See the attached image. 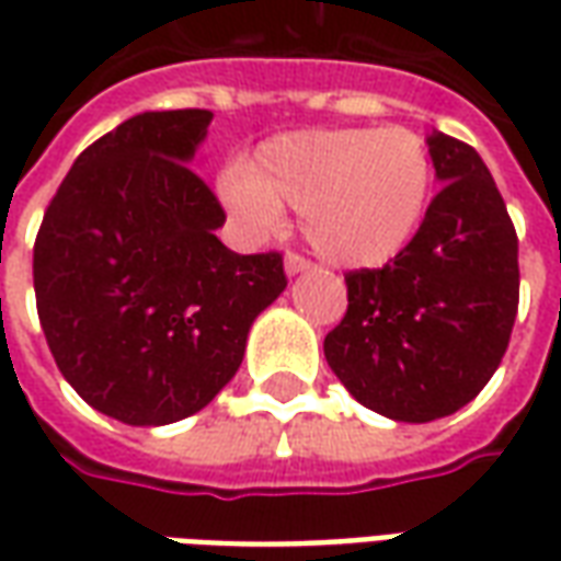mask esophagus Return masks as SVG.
I'll return each instance as SVG.
<instances>
[{"label":"esophagus","instance_id":"obj_1","mask_svg":"<svg viewBox=\"0 0 561 561\" xmlns=\"http://www.w3.org/2000/svg\"><path fill=\"white\" fill-rule=\"evenodd\" d=\"M309 267H312V261L306 255H300V252H288V255H285V273H288V276H297V273H304V270Z\"/></svg>","mask_w":561,"mask_h":561}]
</instances>
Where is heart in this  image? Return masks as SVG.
<instances>
[{
  "mask_svg": "<svg viewBox=\"0 0 561 561\" xmlns=\"http://www.w3.org/2000/svg\"><path fill=\"white\" fill-rule=\"evenodd\" d=\"M433 180V152L412 128H309L264 140L221 173L219 192L252 231L279 228L291 204L328 261L378 267L412 243Z\"/></svg>",
  "mask_w": 561,
  "mask_h": 561,
  "instance_id": "1",
  "label": "heart"
}]
</instances>
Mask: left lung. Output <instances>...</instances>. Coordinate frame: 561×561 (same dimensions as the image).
Listing matches in <instances>:
<instances>
[{
  "label": "left lung",
  "mask_w": 561,
  "mask_h": 561,
  "mask_svg": "<svg viewBox=\"0 0 561 561\" xmlns=\"http://www.w3.org/2000/svg\"><path fill=\"white\" fill-rule=\"evenodd\" d=\"M442 192L390 264L345 273L324 357L354 400L402 423L459 412L505 357L519 304L517 231L474 147L433 131Z\"/></svg>",
  "instance_id": "left-lung-1"
}]
</instances>
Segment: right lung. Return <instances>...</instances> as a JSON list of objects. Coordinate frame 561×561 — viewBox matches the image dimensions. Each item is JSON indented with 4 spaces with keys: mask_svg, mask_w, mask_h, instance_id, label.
Instances as JSON below:
<instances>
[{
    "mask_svg": "<svg viewBox=\"0 0 561 561\" xmlns=\"http://www.w3.org/2000/svg\"><path fill=\"white\" fill-rule=\"evenodd\" d=\"M209 111H149L71 164L35 237L32 279L59 373L131 426L201 412L282 291L279 252L237 255L225 209L188 161Z\"/></svg>",
    "mask_w": 561,
    "mask_h": 561,
    "instance_id": "1",
    "label": "right lung"
}]
</instances>
